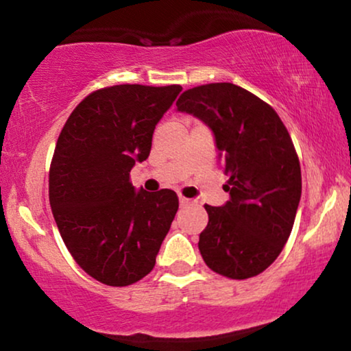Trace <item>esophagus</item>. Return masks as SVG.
Returning a JSON list of instances; mask_svg holds the SVG:
<instances>
[{"label": "esophagus", "instance_id": "1", "mask_svg": "<svg viewBox=\"0 0 351 351\" xmlns=\"http://www.w3.org/2000/svg\"><path fill=\"white\" fill-rule=\"evenodd\" d=\"M179 203H180V206H186V204L190 203V199L185 197H179Z\"/></svg>", "mask_w": 351, "mask_h": 351}]
</instances>
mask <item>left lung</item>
<instances>
[{
  "label": "left lung",
  "mask_w": 351,
  "mask_h": 351,
  "mask_svg": "<svg viewBox=\"0 0 351 351\" xmlns=\"http://www.w3.org/2000/svg\"><path fill=\"white\" fill-rule=\"evenodd\" d=\"M176 106L211 129L229 176V202L204 204V263L230 279L261 274L289 240L302 197L300 161L284 122L269 104L227 82L186 90Z\"/></svg>",
  "instance_id": "obj_1"
}]
</instances>
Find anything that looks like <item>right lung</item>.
Returning a JSON list of instances; mask_svg holds the SVG:
<instances>
[{
	"instance_id": "right-lung-1",
	"label": "right lung",
	"mask_w": 351,
	"mask_h": 351,
	"mask_svg": "<svg viewBox=\"0 0 351 351\" xmlns=\"http://www.w3.org/2000/svg\"><path fill=\"white\" fill-rule=\"evenodd\" d=\"M180 85H114L82 99L59 134L49 204L75 263L93 279L125 287L156 263L179 209L176 192H138L135 162L149 156L154 127Z\"/></svg>"
}]
</instances>
